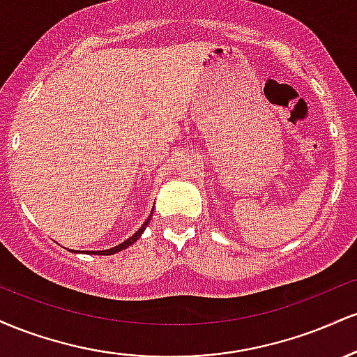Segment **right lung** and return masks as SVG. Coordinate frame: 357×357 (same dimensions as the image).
<instances>
[{
	"label": "right lung",
	"mask_w": 357,
	"mask_h": 357,
	"mask_svg": "<svg viewBox=\"0 0 357 357\" xmlns=\"http://www.w3.org/2000/svg\"><path fill=\"white\" fill-rule=\"evenodd\" d=\"M151 216H153V215H149V218H147L144 223H142V227L139 228V230L134 233V235L130 236V238H127L126 241H122V243L117 245V247H112V248H109V250H100V252H87V253H90V255H93V253H97V255H114V253H117V252H121V250L130 247V245H132L134 241L139 240V236L142 235V231L146 230L147 223H149V221H151Z\"/></svg>",
	"instance_id": "obj_1"
}]
</instances>
